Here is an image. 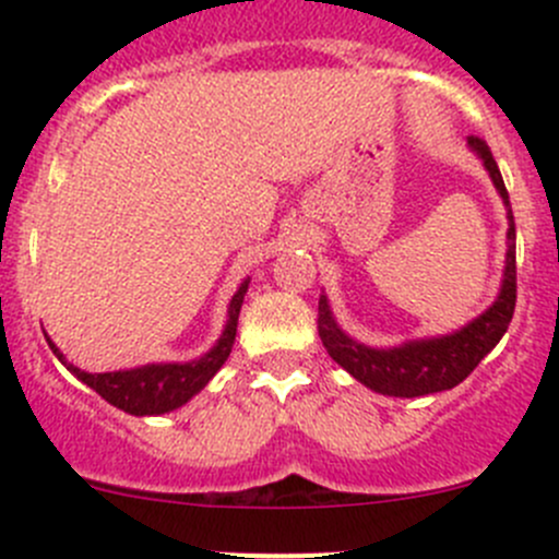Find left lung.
Here are the masks:
<instances>
[{
  "label": "left lung",
  "instance_id": "8db88e82",
  "mask_svg": "<svg viewBox=\"0 0 559 559\" xmlns=\"http://www.w3.org/2000/svg\"><path fill=\"white\" fill-rule=\"evenodd\" d=\"M467 148L481 159L484 170L492 178L500 200L506 205L509 218V233H506V267L500 292L492 306L481 311L476 319L462 324L460 330L447 335L416 337L400 346L376 348L368 343L354 341L337 319L332 316L330 300L321 292L319 297V337L324 343L326 354L341 365L346 373H352L359 384L389 397H421V394L447 392L473 373L478 362L492 352L506 335L516 306V229L514 213H511L509 191H506L503 175L498 170V162L492 159V151L478 138H467Z\"/></svg>",
  "mask_w": 559,
  "mask_h": 559
}]
</instances>
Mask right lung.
<instances>
[{
  "mask_svg": "<svg viewBox=\"0 0 559 559\" xmlns=\"http://www.w3.org/2000/svg\"><path fill=\"white\" fill-rule=\"evenodd\" d=\"M248 284H251V278H243V284L238 286V292H235L233 300H229L227 324H224L222 335L213 343V348H207L202 357L189 359V362H148L140 365V368L112 370V373H88V370H81L72 362H67L64 354L59 352V346H56L48 335H45V341H48L56 359H59L78 381L92 386L99 397H105L107 403L116 405V408L127 411V414L132 416L170 414V411L189 403L194 394H200L202 389L207 386V381H211L213 376L222 370V365L227 362L229 352H233L235 335H238V316L240 306H243Z\"/></svg>",
  "mask_w": 559,
  "mask_h": 559,
  "instance_id": "obj_1",
  "label": "right lung"
}]
</instances>
